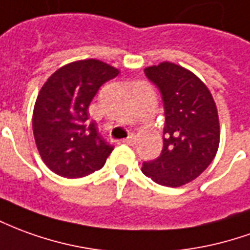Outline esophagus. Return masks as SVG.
<instances>
[{"label": "esophagus", "instance_id": "esophagus-1", "mask_svg": "<svg viewBox=\"0 0 250 250\" xmlns=\"http://www.w3.org/2000/svg\"><path fill=\"white\" fill-rule=\"evenodd\" d=\"M125 142L127 143V145H131V146H132V145H135V142H137V135H135L134 132H131L130 137L127 138Z\"/></svg>", "mask_w": 250, "mask_h": 250}]
</instances>
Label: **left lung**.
<instances>
[{
	"instance_id": "8db88e82",
	"label": "left lung",
	"mask_w": 250,
	"mask_h": 250,
	"mask_svg": "<svg viewBox=\"0 0 250 250\" xmlns=\"http://www.w3.org/2000/svg\"><path fill=\"white\" fill-rule=\"evenodd\" d=\"M145 73L160 88L165 127L161 155L145 162L142 172L160 186H184L203 173L219 147L215 101L207 85L180 64L165 61Z\"/></svg>"
}]
</instances>
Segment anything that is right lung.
Here are the masks:
<instances>
[{
	"instance_id": "obj_1",
	"label": "right lung",
	"mask_w": 250,
	"mask_h": 250,
	"mask_svg": "<svg viewBox=\"0 0 250 250\" xmlns=\"http://www.w3.org/2000/svg\"><path fill=\"white\" fill-rule=\"evenodd\" d=\"M119 70L99 59H81L59 67L36 97L32 115L35 142L50 170L78 179L104 167L113 147L89 122L88 107L103 83Z\"/></svg>"
}]
</instances>
